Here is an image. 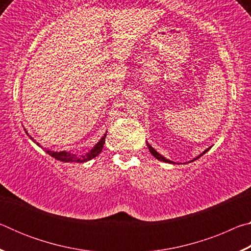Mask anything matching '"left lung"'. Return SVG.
<instances>
[{
	"instance_id": "8db88e82",
	"label": "left lung",
	"mask_w": 251,
	"mask_h": 251,
	"mask_svg": "<svg viewBox=\"0 0 251 251\" xmlns=\"http://www.w3.org/2000/svg\"><path fill=\"white\" fill-rule=\"evenodd\" d=\"M146 144H147V147H148V150H150V151L151 152V155L152 156H154L155 157V158H157V159H158V160H160V161H165V163H169V164H176L175 163V161H172V160H169V159H167L166 158V157H164L163 155H160L159 154V152L158 151H157L156 150H155V148H152L151 145H150V143H148V142H146ZM210 150V147L209 148H207V150H205V151H203L202 152H201V155H198L197 157H196V158H194L193 160H190V161H194V160H196V159H198L199 158V157H201L203 154H205V152H207L208 151H209ZM177 164H179V163H177Z\"/></svg>"
}]
</instances>
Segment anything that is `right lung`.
Listing matches in <instances>:
<instances>
[{
	"instance_id": "1",
	"label": "right lung",
	"mask_w": 251,
	"mask_h": 251,
	"mask_svg": "<svg viewBox=\"0 0 251 251\" xmlns=\"http://www.w3.org/2000/svg\"><path fill=\"white\" fill-rule=\"evenodd\" d=\"M24 129H25V128H24ZM25 133H26V134L28 135L27 130H25ZM106 133H107V131H106ZM106 133L104 134L103 137H101V138L100 139L99 143L95 144V146L93 147L90 151L86 152V154H84V155H76V154H73V152L66 151H55L46 150V148H44V150H45V151L48 152V154H49L50 156L54 157V158L57 159V160L65 161V163H86V161L91 160V159H93V158H95L96 156H99V155L100 154V151H101V150H103L104 144H105ZM28 137L31 138L32 141H33L34 143H35L37 146L42 147V146L40 145V143H37V142L35 141V139H34V138L32 137L31 135H28Z\"/></svg>"
}]
</instances>
